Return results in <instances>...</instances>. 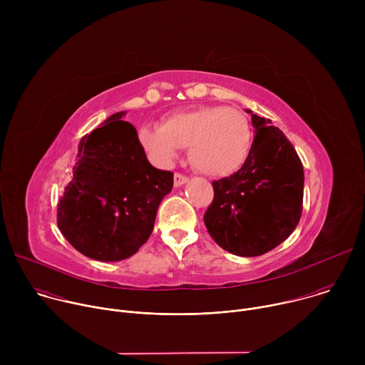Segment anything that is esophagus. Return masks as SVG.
<instances>
[{"instance_id":"obj_1","label":"esophagus","mask_w":365,"mask_h":365,"mask_svg":"<svg viewBox=\"0 0 365 365\" xmlns=\"http://www.w3.org/2000/svg\"><path fill=\"white\" fill-rule=\"evenodd\" d=\"M187 180H189L187 176H185V175H182V173H175V186H176V187L185 185Z\"/></svg>"}]
</instances>
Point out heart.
I'll list each match as a JSON object with an SVG mask.
<instances>
[{"label":"heart","instance_id":"b5f03b06","mask_svg":"<svg viewBox=\"0 0 365 365\" xmlns=\"http://www.w3.org/2000/svg\"><path fill=\"white\" fill-rule=\"evenodd\" d=\"M140 141L151 159L170 165L189 145L190 163L200 173L224 178L242 168L251 150L247 117L230 107H202L169 115L162 125H145Z\"/></svg>","mask_w":365,"mask_h":365}]
</instances>
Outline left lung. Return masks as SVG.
I'll return each mask as SVG.
<instances>
[{"label": "left lung", "mask_w": 365, "mask_h": 365, "mask_svg": "<svg viewBox=\"0 0 365 365\" xmlns=\"http://www.w3.org/2000/svg\"><path fill=\"white\" fill-rule=\"evenodd\" d=\"M251 114L254 140L242 168L214 180V200L203 222L215 242L241 257L269 252L297 227L304 173L282 130Z\"/></svg>", "instance_id": "8db88e82"}]
</instances>
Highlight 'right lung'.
I'll use <instances>...</instances> for the list:
<instances>
[{"mask_svg": "<svg viewBox=\"0 0 365 365\" xmlns=\"http://www.w3.org/2000/svg\"><path fill=\"white\" fill-rule=\"evenodd\" d=\"M113 114L82 137L73 176L58 203V227L83 255L120 262L135 254L154 228L173 187V173L153 168L137 130Z\"/></svg>", "mask_w": 365, "mask_h": 365, "instance_id": "1", "label": "right lung"}]
</instances>
